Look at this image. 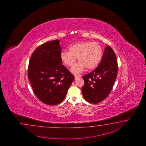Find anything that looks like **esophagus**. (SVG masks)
<instances>
[{
  "label": "esophagus",
  "instance_id": "esophagus-1",
  "mask_svg": "<svg viewBox=\"0 0 146 146\" xmlns=\"http://www.w3.org/2000/svg\"><path fill=\"white\" fill-rule=\"evenodd\" d=\"M80 76H77V75H74V79H77L78 78L80 77Z\"/></svg>",
  "mask_w": 146,
  "mask_h": 146
}]
</instances>
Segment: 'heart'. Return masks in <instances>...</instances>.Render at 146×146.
Listing matches in <instances>:
<instances>
[{
  "instance_id": "heart-1",
  "label": "heart",
  "mask_w": 146,
  "mask_h": 146,
  "mask_svg": "<svg viewBox=\"0 0 146 146\" xmlns=\"http://www.w3.org/2000/svg\"><path fill=\"white\" fill-rule=\"evenodd\" d=\"M68 50H62L60 58L65 65L72 67L77 58L79 62L71 69L74 74H80L85 68L88 70L96 68L102 56V48L97 42L80 41L72 44Z\"/></svg>"
}]
</instances>
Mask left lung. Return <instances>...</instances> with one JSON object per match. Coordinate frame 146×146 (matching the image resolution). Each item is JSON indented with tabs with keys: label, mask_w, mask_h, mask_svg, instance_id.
Instances as JSON below:
<instances>
[{
	"label": "left lung",
	"mask_w": 146,
	"mask_h": 146,
	"mask_svg": "<svg viewBox=\"0 0 146 146\" xmlns=\"http://www.w3.org/2000/svg\"><path fill=\"white\" fill-rule=\"evenodd\" d=\"M118 65L115 53L106 46L101 61L94 70L83 76L84 84L82 92L85 100L97 104L107 98L117 77Z\"/></svg>",
	"instance_id": "1"
}]
</instances>
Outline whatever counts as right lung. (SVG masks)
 Segmentation results:
<instances>
[{
  "mask_svg": "<svg viewBox=\"0 0 146 146\" xmlns=\"http://www.w3.org/2000/svg\"><path fill=\"white\" fill-rule=\"evenodd\" d=\"M59 40L47 42L32 53L28 76L34 94L41 102L50 106L62 102L74 80L64 66Z\"/></svg>",
  "mask_w": 146,
  "mask_h": 146,
  "instance_id": "add662e5",
  "label": "right lung"
}]
</instances>
